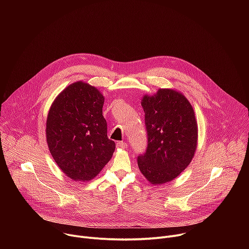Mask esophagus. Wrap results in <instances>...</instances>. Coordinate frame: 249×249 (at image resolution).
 Listing matches in <instances>:
<instances>
[{
    "mask_svg": "<svg viewBox=\"0 0 249 249\" xmlns=\"http://www.w3.org/2000/svg\"><path fill=\"white\" fill-rule=\"evenodd\" d=\"M116 147L118 149H127L128 145H127V143H125V142H117Z\"/></svg>",
    "mask_w": 249,
    "mask_h": 249,
    "instance_id": "1",
    "label": "esophagus"
}]
</instances>
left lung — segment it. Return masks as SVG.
<instances>
[{"label": "left lung", "mask_w": 249, "mask_h": 249, "mask_svg": "<svg viewBox=\"0 0 249 249\" xmlns=\"http://www.w3.org/2000/svg\"><path fill=\"white\" fill-rule=\"evenodd\" d=\"M148 146L138 156L141 172L153 184L178 176L190 163L197 145V122L190 102L173 89H160L142 100Z\"/></svg>", "instance_id": "1"}]
</instances>
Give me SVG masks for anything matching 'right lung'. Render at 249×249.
Returning <instances> with one entry per match:
<instances>
[{"mask_svg": "<svg viewBox=\"0 0 249 249\" xmlns=\"http://www.w3.org/2000/svg\"><path fill=\"white\" fill-rule=\"evenodd\" d=\"M103 102L98 89L78 82L66 88L49 110V151L62 171L74 180L93 178L114 153L115 143L107 137L102 115Z\"/></svg>", "mask_w": 249, "mask_h": 249, "instance_id": "add662e5", "label": "right lung"}]
</instances>
